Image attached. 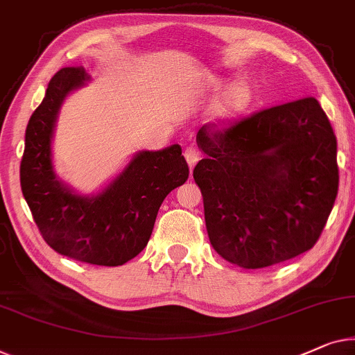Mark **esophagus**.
I'll list each match as a JSON object with an SVG mask.
<instances>
[{
    "label": "esophagus",
    "mask_w": 355,
    "mask_h": 355,
    "mask_svg": "<svg viewBox=\"0 0 355 355\" xmlns=\"http://www.w3.org/2000/svg\"><path fill=\"white\" fill-rule=\"evenodd\" d=\"M184 157H186V162L189 163L190 171H192L193 166L197 165V162L200 160V152L195 147H187L186 150H184Z\"/></svg>",
    "instance_id": "1"
}]
</instances>
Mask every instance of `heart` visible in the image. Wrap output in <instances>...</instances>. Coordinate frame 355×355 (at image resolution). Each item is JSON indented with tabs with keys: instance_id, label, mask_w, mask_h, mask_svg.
Returning <instances> with one entry per match:
<instances>
[{
	"instance_id": "heart-1",
	"label": "heart",
	"mask_w": 355,
	"mask_h": 355,
	"mask_svg": "<svg viewBox=\"0 0 355 355\" xmlns=\"http://www.w3.org/2000/svg\"><path fill=\"white\" fill-rule=\"evenodd\" d=\"M225 85L224 80L214 78L209 81L213 91L223 89ZM251 101H253V89L245 81H237L230 88L224 92L218 104V115L220 118H234L240 115L241 112L248 109Z\"/></svg>"
}]
</instances>
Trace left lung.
I'll return each mask as SVG.
<instances>
[{
	"label": "left lung",
	"instance_id": "left-lung-1",
	"mask_svg": "<svg viewBox=\"0 0 355 355\" xmlns=\"http://www.w3.org/2000/svg\"><path fill=\"white\" fill-rule=\"evenodd\" d=\"M207 153L193 169L213 248L261 269L311 250L340 182L336 136L315 97L254 112L197 132Z\"/></svg>",
	"mask_w": 355,
	"mask_h": 355
}]
</instances>
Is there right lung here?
<instances>
[{
  "label": "right lung",
  "mask_w": 355,
  "mask_h": 355,
  "mask_svg": "<svg viewBox=\"0 0 355 355\" xmlns=\"http://www.w3.org/2000/svg\"><path fill=\"white\" fill-rule=\"evenodd\" d=\"M88 78L83 67H65L49 81L25 131L20 187L40 234L54 251L80 263L121 266L146 248L163 200L187 181L189 166L181 146L174 144L137 153L96 197L64 187L54 174L51 139L65 96Z\"/></svg>",
  "instance_id": "1"
}]
</instances>
